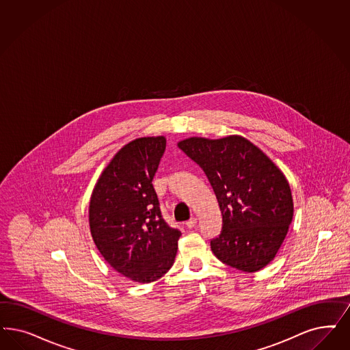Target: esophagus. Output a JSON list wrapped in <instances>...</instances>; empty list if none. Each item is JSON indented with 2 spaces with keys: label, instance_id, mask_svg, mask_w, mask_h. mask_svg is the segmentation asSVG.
Masks as SVG:
<instances>
[{
  "label": "esophagus",
  "instance_id": "34e87169",
  "mask_svg": "<svg viewBox=\"0 0 350 350\" xmlns=\"http://www.w3.org/2000/svg\"><path fill=\"white\" fill-rule=\"evenodd\" d=\"M196 222H198V221H196V218L193 217L190 218V219H189V221H187L185 225H186V228H187V229H193V228H195Z\"/></svg>",
  "mask_w": 350,
  "mask_h": 350
}]
</instances>
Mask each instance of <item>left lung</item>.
Listing matches in <instances>:
<instances>
[{
  "mask_svg": "<svg viewBox=\"0 0 350 350\" xmlns=\"http://www.w3.org/2000/svg\"><path fill=\"white\" fill-rule=\"evenodd\" d=\"M178 148L196 163L216 193L222 213L212 252L224 264L254 273L270 264L293 218L288 181L277 164L247 138L189 137Z\"/></svg>",
  "mask_w": 350,
  "mask_h": 350,
  "instance_id": "8db88e82",
  "label": "left lung"
}]
</instances>
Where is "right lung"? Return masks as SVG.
Returning <instances> with one entry per match:
<instances>
[{
	"instance_id": "add662e5",
	"label": "right lung",
	"mask_w": 350,
	"mask_h": 350,
	"mask_svg": "<svg viewBox=\"0 0 350 350\" xmlns=\"http://www.w3.org/2000/svg\"><path fill=\"white\" fill-rule=\"evenodd\" d=\"M164 135L122 146L98 177L89 228L99 254L121 275L151 283L174 262L181 237L161 218L152 180L165 151Z\"/></svg>"
}]
</instances>
